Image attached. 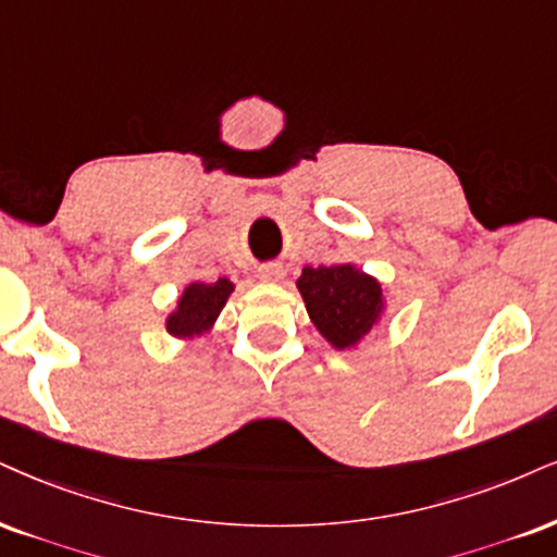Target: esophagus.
<instances>
[{"instance_id":"obj_1","label":"esophagus","mask_w":557,"mask_h":557,"mask_svg":"<svg viewBox=\"0 0 557 557\" xmlns=\"http://www.w3.org/2000/svg\"><path fill=\"white\" fill-rule=\"evenodd\" d=\"M258 276L263 278V281H278L281 276H284V265H281V263H265V265H260Z\"/></svg>"}]
</instances>
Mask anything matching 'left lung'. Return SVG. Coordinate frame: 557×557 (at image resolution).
<instances>
[{
  "instance_id": "1",
  "label": "left lung",
  "mask_w": 557,
  "mask_h": 557,
  "mask_svg": "<svg viewBox=\"0 0 557 557\" xmlns=\"http://www.w3.org/2000/svg\"><path fill=\"white\" fill-rule=\"evenodd\" d=\"M310 320L333 348H354L384 312L380 281L351 263L305 265L297 278Z\"/></svg>"
}]
</instances>
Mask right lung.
<instances>
[{
    "label": "right lung",
    "instance_id": "add662e5",
    "mask_svg": "<svg viewBox=\"0 0 557 557\" xmlns=\"http://www.w3.org/2000/svg\"><path fill=\"white\" fill-rule=\"evenodd\" d=\"M232 292H235V284L230 278H219L214 284L194 281L183 289L177 307L168 314L164 327L173 338H201L214 327L219 312H222Z\"/></svg>",
    "mask_w": 557,
    "mask_h": 557
}]
</instances>
